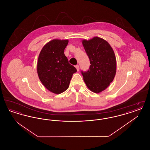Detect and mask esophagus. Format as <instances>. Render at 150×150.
<instances>
[{"instance_id": "1", "label": "esophagus", "mask_w": 150, "mask_h": 150, "mask_svg": "<svg viewBox=\"0 0 150 150\" xmlns=\"http://www.w3.org/2000/svg\"><path fill=\"white\" fill-rule=\"evenodd\" d=\"M75 67H76L77 71H79V65H76V66H75Z\"/></svg>"}]
</instances>
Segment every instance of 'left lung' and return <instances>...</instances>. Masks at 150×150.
<instances>
[{
  "mask_svg": "<svg viewBox=\"0 0 150 150\" xmlns=\"http://www.w3.org/2000/svg\"><path fill=\"white\" fill-rule=\"evenodd\" d=\"M82 43L91 65L87 71H81V74L87 87L93 92L100 93L114 79L116 71L114 52L107 41L99 37L84 39Z\"/></svg>",
  "mask_w": 150,
  "mask_h": 150,
  "instance_id": "left-lung-1",
  "label": "left lung"
}]
</instances>
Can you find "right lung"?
Instances as JSON below:
<instances>
[{
	"instance_id": "1",
	"label": "right lung",
	"mask_w": 150,
	"mask_h": 150,
	"mask_svg": "<svg viewBox=\"0 0 150 150\" xmlns=\"http://www.w3.org/2000/svg\"><path fill=\"white\" fill-rule=\"evenodd\" d=\"M68 40L53 39L47 43L40 51L37 64L39 78L50 92L60 94L69 86L76 68L69 63L64 50Z\"/></svg>"
}]
</instances>
